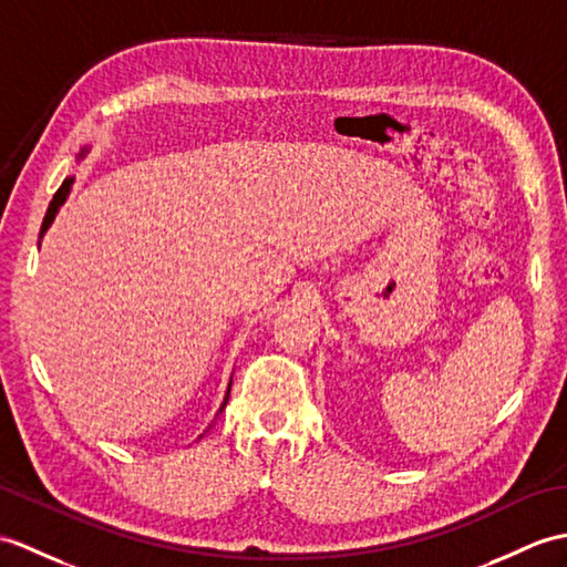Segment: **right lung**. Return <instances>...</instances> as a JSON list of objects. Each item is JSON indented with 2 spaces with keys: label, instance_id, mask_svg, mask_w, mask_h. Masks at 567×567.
Instances as JSON below:
<instances>
[{
  "label": "right lung",
  "instance_id": "right-lung-1",
  "mask_svg": "<svg viewBox=\"0 0 567 567\" xmlns=\"http://www.w3.org/2000/svg\"><path fill=\"white\" fill-rule=\"evenodd\" d=\"M89 150H82V154H79V159H82V156L86 154ZM72 183H74V176H70V178H64L62 181V186H60V190L52 195V203H50V207H48V213H45V219H43V227H41V239H43V234L50 229V224L55 221V217H58V213H60V207L64 205V200H68V195H70V190H72ZM229 391H231V381H229V386H227V396H224V403L219 405V413L224 411V405H227V399H229ZM217 413V415H219ZM203 437V434H200Z\"/></svg>",
  "mask_w": 567,
  "mask_h": 567
}]
</instances>
